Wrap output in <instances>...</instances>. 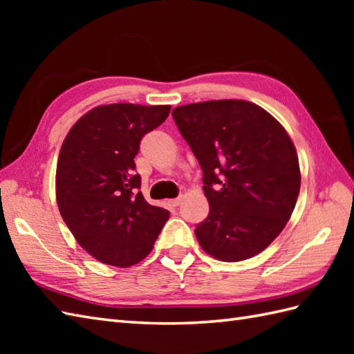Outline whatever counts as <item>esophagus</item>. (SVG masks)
I'll use <instances>...</instances> for the list:
<instances>
[{
	"instance_id": "34e87169",
	"label": "esophagus",
	"mask_w": 354,
	"mask_h": 354,
	"mask_svg": "<svg viewBox=\"0 0 354 354\" xmlns=\"http://www.w3.org/2000/svg\"><path fill=\"white\" fill-rule=\"evenodd\" d=\"M179 204H181V198H175V199H170V201H169V205L173 207V208L179 207Z\"/></svg>"
}]
</instances>
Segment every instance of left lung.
<instances>
[{
    "instance_id": "obj_1",
    "label": "left lung",
    "mask_w": 354,
    "mask_h": 354,
    "mask_svg": "<svg viewBox=\"0 0 354 354\" xmlns=\"http://www.w3.org/2000/svg\"><path fill=\"white\" fill-rule=\"evenodd\" d=\"M171 115L204 175L209 213L194 228L202 250L222 261L266 250L290 219L301 184L288 132L245 100L184 104Z\"/></svg>"
}]
</instances>
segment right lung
Wrapping results in <instances>:
<instances>
[{
	"label": "right lung",
	"instance_id": "add662e5",
	"mask_svg": "<svg viewBox=\"0 0 354 354\" xmlns=\"http://www.w3.org/2000/svg\"><path fill=\"white\" fill-rule=\"evenodd\" d=\"M170 106H97L71 127L59 153L57 207L77 243L104 265H137L152 251L170 213L140 192L133 158Z\"/></svg>",
	"mask_w": 354,
	"mask_h": 354
}]
</instances>
